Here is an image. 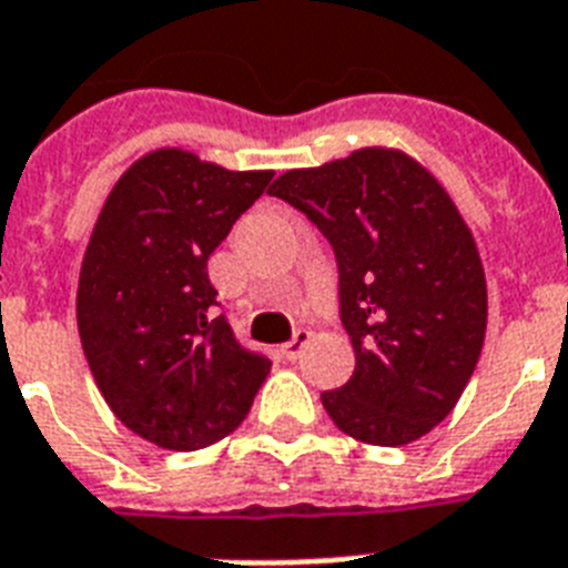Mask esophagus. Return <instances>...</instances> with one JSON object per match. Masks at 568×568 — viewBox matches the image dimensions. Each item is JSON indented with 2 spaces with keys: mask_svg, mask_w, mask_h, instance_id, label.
<instances>
[{
  "mask_svg": "<svg viewBox=\"0 0 568 568\" xmlns=\"http://www.w3.org/2000/svg\"><path fill=\"white\" fill-rule=\"evenodd\" d=\"M311 336H313L311 331H304V327H302V331H295L293 339H290L287 345H284V348H281V351H284V357H287L290 363H293V359L302 357V351L307 348V342H311Z\"/></svg>",
  "mask_w": 568,
  "mask_h": 568,
  "instance_id": "esophagus-1",
  "label": "esophagus"
}]
</instances>
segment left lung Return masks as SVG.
Returning a JSON list of instances; mask_svg holds the SVG:
<instances>
[{"mask_svg":"<svg viewBox=\"0 0 568 568\" xmlns=\"http://www.w3.org/2000/svg\"><path fill=\"white\" fill-rule=\"evenodd\" d=\"M270 194L316 223L339 266L357 365L322 406L357 442H418L453 412L485 345V266L456 203L395 148L295 168Z\"/></svg>","mask_w":568,"mask_h":568,"instance_id":"8db88e82","label":"left lung"}]
</instances>
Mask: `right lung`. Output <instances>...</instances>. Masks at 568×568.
I'll return each instance as SVG.
<instances>
[{"mask_svg": "<svg viewBox=\"0 0 568 568\" xmlns=\"http://www.w3.org/2000/svg\"><path fill=\"white\" fill-rule=\"evenodd\" d=\"M273 171H229L182 148L135 159L112 185L78 281L89 372L121 424L162 449H203L246 418L270 359L214 316L209 255Z\"/></svg>", "mask_w": 568, "mask_h": 568, "instance_id": "add662e5", "label": "right lung"}]
</instances>
